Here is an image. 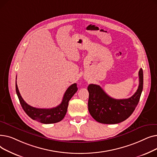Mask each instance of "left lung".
Masks as SVG:
<instances>
[{
    "label": "left lung",
    "mask_w": 157,
    "mask_h": 157,
    "mask_svg": "<svg viewBox=\"0 0 157 157\" xmlns=\"http://www.w3.org/2000/svg\"><path fill=\"white\" fill-rule=\"evenodd\" d=\"M139 84L136 93L128 98L115 99L107 94L97 85L90 84L88 111L97 121L104 124H116L127 119L135 110L143 88V71H139Z\"/></svg>",
    "instance_id": "left-lung-1"
}]
</instances>
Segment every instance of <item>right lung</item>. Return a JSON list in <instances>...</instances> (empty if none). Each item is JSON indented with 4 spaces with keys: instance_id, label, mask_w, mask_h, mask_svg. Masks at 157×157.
<instances>
[{
    "instance_id": "add662e5",
    "label": "right lung",
    "mask_w": 157,
    "mask_h": 157,
    "mask_svg": "<svg viewBox=\"0 0 157 157\" xmlns=\"http://www.w3.org/2000/svg\"><path fill=\"white\" fill-rule=\"evenodd\" d=\"M78 90L76 83L71 85L66 90L62 102L55 108L50 109H40L30 106L24 101L21 97L16 81V92L20 104L24 111L32 120L44 124H50L59 122L63 120L67 111L69 101Z\"/></svg>"
}]
</instances>
